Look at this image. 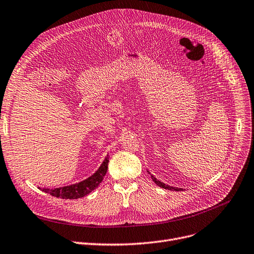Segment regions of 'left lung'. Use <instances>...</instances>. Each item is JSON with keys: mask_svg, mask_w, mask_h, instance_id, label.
<instances>
[{"mask_svg": "<svg viewBox=\"0 0 254 254\" xmlns=\"http://www.w3.org/2000/svg\"><path fill=\"white\" fill-rule=\"evenodd\" d=\"M148 173H149V171H148ZM149 174H150V173H149ZM150 176H151L152 181L154 182V184H157L158 186H160L161 188H163V189H166V190H171V191H184V190H183V189H181V188H174V187L168 186V185H166V184H164V183L160 182L159 180H157V179L154 178V176H153V175H151V174H150Z\"/></svg>", "mask_w": 254, "mask_h": 254, "instance_id": "8db88e82", "label": "left lung"}]
</instances>
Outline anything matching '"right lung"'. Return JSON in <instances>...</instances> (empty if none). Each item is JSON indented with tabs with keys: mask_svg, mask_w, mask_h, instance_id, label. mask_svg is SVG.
Segmentation results:
<instances>
[{
	"mask_svg": "<svg viewBox=\"0 0 254 254\" xmlns=\"http://www.w3.org/2000/svg\"><path fill=\"white\" fill-rule=\"evenodd\" d=\"M108 164H109V156L106 157L102 165L93 173L90 178H88L78 184H73L69 186L61 187V188L56 189H47V188H39L41 191L49 193L57 198H62V199H78V198L84 197L85 195L91 193L94 189H96L98 185L103 182L104 176L108 170Z\"/></svg>",
	"mask_w": 254,
	"mask_h": 254,
	"instance_id": "obj_1",
	"label": "right lung"
}]
</instances>
